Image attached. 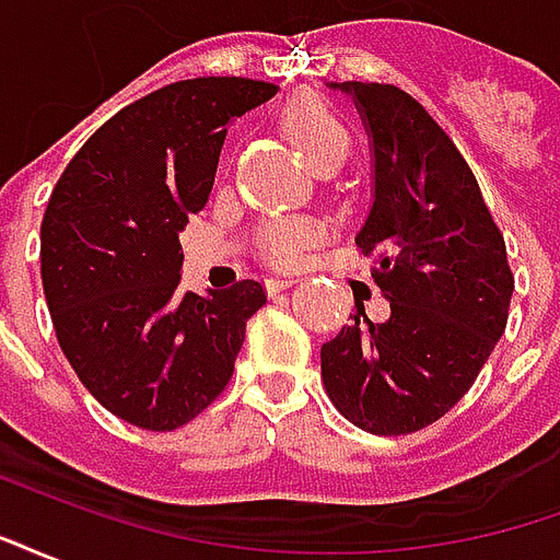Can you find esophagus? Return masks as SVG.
I'll return each mask as SVG.
<instances>
[{
    "label": "esophagus",
    "instance_id": "34e87169",
    "mask_svg": "<svg viewBox=\"0 0 560 560\" xmlns=\"http://www.w3.org/2000/svg\"><path fill=\"white\" fill-rule=\"evenodd\" d=\"M291 284H296L293 279H267V291L269 293H281V291H288Z\"/></svg>",
    "mask_w": 560,
    "mask_h": 560
}]
</instances>
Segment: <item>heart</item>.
Returning <instances> with one entry per match:
<instances>
[{"mask_svg": "<svg viewBox=\"0 0 560 560\" xmlns=\"http://www.w3.org/2000/svg\"><path fill=\"white\" fill-rule=\"evenodd\" d=\"M281 128L305 161L320 171L332 161H345L351 138L336 110L317 95H296L281 110ZM324 236V228L312 219H269L257 231V248L272 267H296L303 255Z\"/></svg>", "mask_w": 560, "mask_h": 560, "instance_id": "heart-1", "label": "heart"}]
</instances>
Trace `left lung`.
Wrapping results in <instances>:
<instances>
[{
  "mask_svg": "<svg viewBox=\"0 0 560 560\" xmlns=\"http://www.w3.org/2000/svg\"><path fill=\"white\" fill-rule=\"evenodd\" d=\"M351 92L375 147V203L357 233L389 317L363 303L320 348V377L345 420L372 434H411L456 405L494 351L510 315L504 233L477 176L413 95L389 83Z\"/></svg>",
  "mask_w": 560,
  "mask_h": 560,
  "instance_id": "8db88e82",
  "label": "left lung"
}]
</instances>
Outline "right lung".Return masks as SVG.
Segmentation results:
<instances>
[{"label": "right lung", "instance_id": "1", "mask_svg": "<svg viewBox=\"0 0 560 560\" xmlns=\"http://www.w3.org/2000/svg\"><path fill=\"white\" fill-rule=\"evenodd\" d=\"M276 95L248 78H195L110 116L71 159L42 221V281L56 339L104 408L173 432L219 399L267 303L255 279L179 291V231L207 207L236 116Z\"/></svg>", "mask_w": 560, "mask_h": 560}]
</instances>
